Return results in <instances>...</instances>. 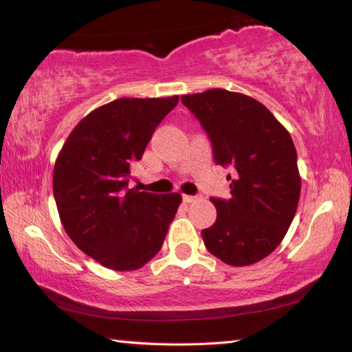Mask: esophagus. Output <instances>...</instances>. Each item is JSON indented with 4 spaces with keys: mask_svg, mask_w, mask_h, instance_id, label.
<instances>
[{
    "mask_svg": "<svg viewBox=\"0 0 352 352\" xmlns=\"http://www.w3.org/2000/svg\"><path fill=\"white\" fill-rule=\"evenodd\" d=\"M195 200H197V195H186V194L183 195L184 204H192V201H195Z\"/></svg>",
    "mask_w": 352,
    "mask_h": 352,
    "instance_id": "esophagus-1",
    "label": "esophagus"
}]
</instances>
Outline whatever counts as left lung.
<instances>
[{"mask_svg":"<svg viewBox=\"0 0 352 352\" xmlns=\"http://www.w3.org/2000/svg\"><path fill=\"white\" fill-rule=\"evenodd\" d=\"M212 146L216 164L233 169L231 199L211 201L217 219L201 230L205 247L225 264H254L275 250L295 217L301 192L290 133L258 100L214 88L182 96Z\"/></svg>","mask_w":352,"mask_h":352,"instance_id":"obj_1","label":"left lung"}]
</instances>
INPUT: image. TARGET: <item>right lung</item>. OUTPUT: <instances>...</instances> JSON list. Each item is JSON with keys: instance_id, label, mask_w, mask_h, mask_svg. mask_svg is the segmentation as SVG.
Instances as JSON below:
<instances>
[{"instance_id": "obj_1", "label": "right lung", "mask_w": 352, "mask_h": 352, "mask_svg": "<svg viewBox=\"0 0 352 352\" xmlns=\"http://www.w3.org/2000/svg\"><path fill=\"white\" fill-rule=\"evenodd\" d=\"M178 104L121 98L77 124L56 160L52 190L62 225L83 253L107 269H141L162 248L182 195L129 188L155 129Z\"/></svg>"}]
</instances>
